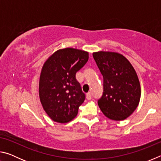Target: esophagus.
Here are the masks:
<instances>
[{
	"label": "esophagus",
	"mask_w": 161,
	"mask_h": 161,
	"mask_svg": "<svg viewBox=\"0 0 161 161\" xmlns=\"http://www.w3.org/2000/svg\"><path fill=\"white\" fill-rule=\"evenodd\" d=\"M86 99H88V100H91L92 99V94L90 93V92H89V93L86 94Z\"/></svg>",
	"instance_id": "obj_1"
}]
</instances>
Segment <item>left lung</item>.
<instances>
[{
    "label": "left lung",
    "mask_w": 161,
    "mask_h": 161,
    "mask_svg": "<svg viewBox=\"0 0 161 161\" xmlns=\"http://www.w3.org/2000/svg\"><path fill=\"white\" fill-rule=\"evenodd\" d=\"M93 58L103 78V92L98 100L100 109L111 120L126 119L141 99V85L134 68L124 56L114 52H97Z\"/></svg>",
    "instance_id": "1"
}]
</instances>
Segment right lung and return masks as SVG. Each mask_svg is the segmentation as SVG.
Instances as JSON below:
<instances>
[{
	"label": "right lung",
	"instance_id": "obj_1",
	"mask_svg": "<svg viewBox=\"0 0 161 161\" xmlns=\"http://www.w3.org/2000/svg\"><path fill=\"white\" fill-rule=\"evenodd\" d=\"M89 59V53L75 48L57 50L43 64L39 96L45 112L54 121L67 123L77 115L85 99L76 73Z\"/></svg>",
	"mask_w": 161,
	"mask_h": 161
}]
</instances>
